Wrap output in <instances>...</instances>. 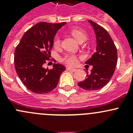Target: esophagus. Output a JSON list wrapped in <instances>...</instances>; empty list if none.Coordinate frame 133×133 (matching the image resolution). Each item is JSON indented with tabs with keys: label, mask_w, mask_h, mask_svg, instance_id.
I'll list each match as a JSON object with an SVG mask.
<instances>
[{
	"label": "esophagus",
	"mask_w": 133,
	"mask_h": 133,
	"mask_svg": "<svg viewBox=\"0 0 133 133\" xmlns=\"http://www.w3.org/2000/svg\"><path fill=\"white\" fill-rule=\"evenodd\" d=\"M67 69L68 70H69V71H76L77 69H76V68H67Z\"/></svg>",
	"instance_id": "1"
}]
</instances>
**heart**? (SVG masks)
Here are the masks:
<instances>
[{"label":"heart","mask_w":133,"mask_h":133,"mask_svg":"<svg viewBox=\"0 0 133 133\" xmlns=\"http://www.w3.org/2000/svg\"><path fill=\"white\" fill-rule=\"evenodd\" d=\"M71 34L75 39L78 42L85 41L87 35L82 29L79 28H73L71 31ZM53 44L55 48H59L61 45V38L58 35H56L53 38ZM61 61L68 65H75L77 64L78 58L75 55L66 54L61 58Z\"/></svg>","instance_id":"obj_1"}]
</instances>
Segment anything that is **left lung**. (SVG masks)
<instances>
[{"label": "left lung", "instance_id": "obj_1", "mask_svg": "<svg viewBox=\"0 0 133 133\" xmlns=\"http://www.w3.org/2000/svg\"><path fill=\"white\" fill-rule=\"evenodd\" d=\"M96 37V50L85 64L92 65L91 73L79 87L88 91H96L105 86L110 81L117 64V49L108 31L101 25L89 20Z\"/></svg>", "mask_w": 133, "mask_h": 133}]
</instances>
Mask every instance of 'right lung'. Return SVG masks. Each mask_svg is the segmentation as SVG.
Returning a JSON list of instances; mask_svg holds the SVG:
<instances>
[{"label": "right lung", "instance_id": "1", "mask_svg": "<svg viewBox=\"0 0 133 133\" xmlns=\"http://www.w3.org/2000/svg\"><path fill=\"white\" fill-rule=\"evenodd\" d=\"M64 24L65 22H39L25 32L16 47L14 56L16 72L24 85L33 92L44 94L53 91L58 84L62 73L65 70L64 65L55 63L52 69L44 68V64L48 62H55L49 58L53 38Z\"/></svg>", "mask_w": 133, "mask_h": 133}]
</instances>
